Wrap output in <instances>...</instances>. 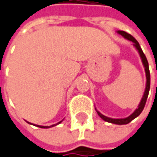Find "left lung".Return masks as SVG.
Returning <instances> with one entry per match:
<instances>
[{"instance_id":"1","label":"left lung","mask_w":157,"mask_h":157,"mask_svg":"<svg viewBox=\"0 0 157 157\" xmlns=\"http://www.w3.org/2000/svg\"><path fill=\"white\" fill-rule=\"evenodd\" d=\"M118 34H120L121 36H123L124 38L131 41L133 43V47L135 48L137 50L139 56H140V58H141V61H142V64L145 67V72H146V77H147V83H146V89H145V92H144V94H143V97L138 104L137 108L135 109V111L128 117L127 118H124V119H112V118H109V117H106L104 116L103 114H101L99 110H97V109L95 108L98 115L103 120V121H107V122H109V123H112V124H117V125H125V124H128L129 123L130 121H132L134 119H136L137 116L140 115V113L142 112V110L144 109V107L146 105V101H147V96H148V93H149V89H150V73H149V66H148V62H147V59L145 56V54L143 53V51L141 49L140 46H139V43L136 40L135 38L133 36H131L130 34L125 32V31H122V30H118L117 31Z\"/></svg>"}]
</instances>
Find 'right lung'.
<instances>
[{"label": "right lung", "mask_w": 157, "mask_h": 157, "mask_svg": "<svg viewBox=\"0 0 157 157\" xmlns=\"http://www.w3.org/2000/svg\"><path fill=\"white\" fill-rule=\"evenodd\" d=\"M62 121H59L58 123H56V124H54V125H52V126H49V127H48V126H39V125H36V127H38V128H52V127H54V126H56V125H58V124H60V123H61ZM28 123H29V124H31L30 122H28Z\"/></svg>", "instance_id": "obj_1"}]
</instances>
